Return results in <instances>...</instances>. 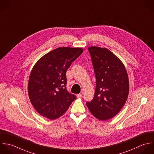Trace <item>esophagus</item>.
Wrapping results in <instances>:
<instances>
[{"label":"esophagus","mask_w":154,"mask_h":154,"mask_svg":"<svg viewBox=\"0 0 154 154\" xmlns=\"http://www.w3.org/2000/svg\"><path fill=\"white\" fill-rule=\"evenodd\" d=\"M77 98H81L82 97V94H77Z\"/></svg>","instance_id":"esophagus-1"}]
</instances>
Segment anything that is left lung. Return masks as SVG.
Wrapping results in <instances>:
<instances>
[{"label":"left lung","mask_w":154,"mask_h":154,"mask_svg":"<svg viewBox=\"0 0 154 154\" xmlns=\"http://www.w3.org/2000/svg\"><path fill=\"white\" fill-rule=\"evenodd\" d=\"M96 77L93 100L86 102L91 113L101 121L116 116L124 106L129 93V80L121 60L106 48H88Z\"/></svg>","instance_id":"left-lung-1"}]
</instances>
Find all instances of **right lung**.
Segmentation results:
<instances>
[{
  "label": "right lung",
  "instance_id": "1",
  "mask_svg": "<svg viewBox=\"0 0 154 154\" xmlns=\"http://www.w3.org/2000/svg\"><path fill=\"white\" fill-rule=\"evenodd\" d=\"M83 51L82 48L59 47L43 56L33 67L28 94L32 106L41 116L57 119L76 99L66 90V72Z\"/></svg>",
  "mask_w": 154,
  "mask_h": 154
}]
</instances>
